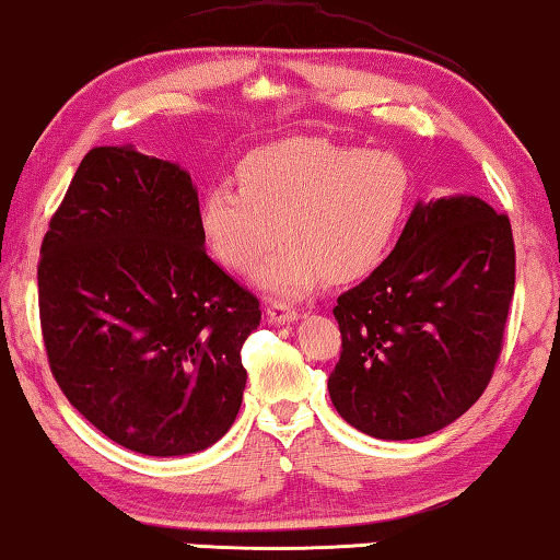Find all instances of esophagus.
<instances>
[{
  "label": "esophagus",
  "instance_id": "obj_1",
  "mask_svg": "<svg viewBox=\"0 0 560 560\" xmlns=\"http://www.w3.org/2000/svg\"><path fill=\"white\" fill-rule=\"evenodd\" d=\"M267 320H270L272 326H290V323L298 320V311H293V307L285 303H272L267 307Z\"/></svg>",
  "mask_w": 560,
  "mask_h": 560
}]
</instances>
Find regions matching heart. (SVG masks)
Masks as SVG:
<instances>
[{
  "mask_svg": "<svg viewBox=\"0 0 560 560\" xmlns=\"http://www.w3.org/2000/svg\"><path fill=\"white\" fill-rule=\"evenodd\" d=\"M237 191L212 186L197 224L212 257L257 275L267 295L298 300L323 280L346 285L384 260L409 201V172L394 153L359 151L318 136H295L249 151L234 172Z\"/></svg>",
  "mask_w": 560,
  "mask_h": 560,
  "instance_id": "obj_1",
  "label": "heart"
}]
</instances>
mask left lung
Instances as JSON below:
<instances>
[{"instance_id": "8db88e82", "label": "left lung", "mask_w": 560, "mask_h": 560, "mask_svg": "<svg viewBox=\"0 0 560 560\" xmlns=\"http://www.w3.org/2000/svg\"><path fill=\"white\" fill-rule=\"evenodd\" d=\"M513 290L505 214L469 194L417 201L392 255L334 307L338 415L388 442L452 424L490 384Z\"/></svg>"}]
</instances>
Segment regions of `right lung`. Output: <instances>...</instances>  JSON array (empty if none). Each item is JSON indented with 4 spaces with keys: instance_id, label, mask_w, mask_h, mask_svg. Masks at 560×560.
Here are the masks:
<instances>
[{
    "instance_id": "obj_1",
    "label": "right lung",
    "mask_w": 560,
    "mask_h": 560,
    "mask_svg": "<svg viewBox=\"0 0 560 560\" xmlns=\"http://www.w3.org/2000/svg\"><path fill=\"white\" fill-rule=\"evenodd\" d=\"M199 194L174 161L101 145L39 249V320L68 401L120 447L184 457L242 407L260 303L207 255Z\"/></svg>"
}]
</instances>
